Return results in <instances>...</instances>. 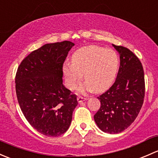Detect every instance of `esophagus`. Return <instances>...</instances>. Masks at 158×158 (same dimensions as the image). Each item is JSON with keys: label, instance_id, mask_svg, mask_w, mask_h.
Instances as JSON below:
<instances>
[{"label": "esophagus", "instance_id": "esophagus-1", "mask_svg": "<svg viewBox=\"0 0 158 158\" xmlns=\"http://www.w3.org/2000/svg\"><path fill=\"white\" fill-rule=\"evenodd\" d=\"M77 100H78V102H84L85 101V100H87L86 98H85V97H82V96H78L77 97Z\"/></svg>", "mask_w": 158, "mask_h": 158}]
</instances>
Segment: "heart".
<instances>
[{"label": "heart", "mask_w": 158, "mask_h": 158, "mask_svg": "<svg viewBox=\"0 0 158 158\" xmlns=\"http://www.w3.org/2000/svg\"><path fill=\"white\" fill-rule=\"evenodd\" d=\"M72 63L63 68L67 86L76 89L84 73L86 82L80 88L83 92L93 89L97 92L106 90L115 79L119 67L116 52L97 46L78 49L72 57Z\"/></svg>", "instance_id": "heart-1"}]
</instances>
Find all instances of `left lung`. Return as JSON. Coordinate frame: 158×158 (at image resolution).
Returning <instances> with one entry per match:
<instances>
[{
  "mask_svg": "<svg viewBox=\"0 0 158 158\" xmlns=\"http://www.w3.org/2000/svg\"><path fill=\"white\" fill-rule=\"evenodd\" d=\"M120 55V66L115 82L98 97L101 106L94 119L102 131L117 134L134 122L144 102L145 84L139 59L126 47L115 46Z\"/></svg>",
  "mask_w": 158,
  "mask_h": 158,
  "instance_id": "obj_1",
  "label": "left lung"
}]
</instances>
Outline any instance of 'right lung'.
I'll return each mask as SVG.
<instances>
[{
	"label": "right lung",
	"mask_w": 158,
	"mask_h": 158,
	"mask_svg": "<svg viewBox=\"0 0 158 158\" xmlns=\"http://www.w3.org/2000/svg\"><path fill=\"white\" fill-rule=\"evenodd\" d=\"M75 44H47L23 60L15 77L16 94L27 122L42 135L57 137L69 128L77 97L63 84V66Z\"/></svg>",
	"instance_id": "add662e5"
}]
</instances>
